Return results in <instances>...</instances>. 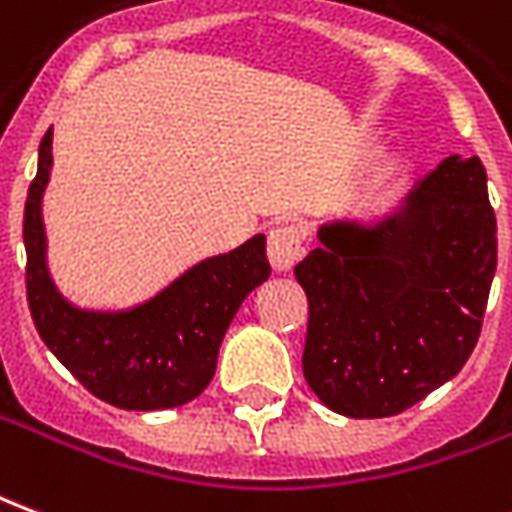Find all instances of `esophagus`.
Here are the masks:
<instances>
[{
  "instance_id": "obj_1",
  "label": "esophagus",
  "mask_w": 512,
  "mask_h": 512,
  "mask_svg": "<svg viewBox=\"0 0 512 512\" xmlns=\"http://www.w3.org/2000/svg\"><path fill=\"white\" fill-rule=\"evenodd\" d=\"M304 246H301V230L296 224H279L268 233V260L274 271H288L299 260Z\"/></svg>"
}]
</instances>
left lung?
Segmentation results:
<instances>
[{
	"instance_id": "1",
	"label": "left lung",
	"mask_w": 512,
	"mask_h": 512,
	"mask_svg": "<svg viewBox=\"0 0 512 512\" xmlns=\"http://www.w3.org/2000/svg\"><path fill=\"white\" fill-rule=\"evenodd\" d=\"M296 266L310 301L304 378L356 419L392 417L458 376L496 271V216L477 156H450L376 224L321 227Z\"/></svg>"
}]
</instances>
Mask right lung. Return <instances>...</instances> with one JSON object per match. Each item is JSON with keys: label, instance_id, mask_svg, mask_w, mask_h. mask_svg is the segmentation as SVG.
I'll use <instances>...</instances> for the list:
<instances>
[{"label": "right lung", "instance_id": "right-lung-1", "mask_svg": "<svg viewBox=\"0 0 512 512\" xmlns=\"http://www.w3.org/2000/svg\"><path fill=\"white\" fill-rule=\"evenodd\" d=\"M51 169V128L24 205L27 301L40 340L87 392L128 411L189 403L211 384L216 356L241 301L271 277L266 238L205 260L156 299L128 312H82L54 290L46 271L40 197Z\"/></svg>", "mask_w": 512, "mask_h": 512}]
</instances>
